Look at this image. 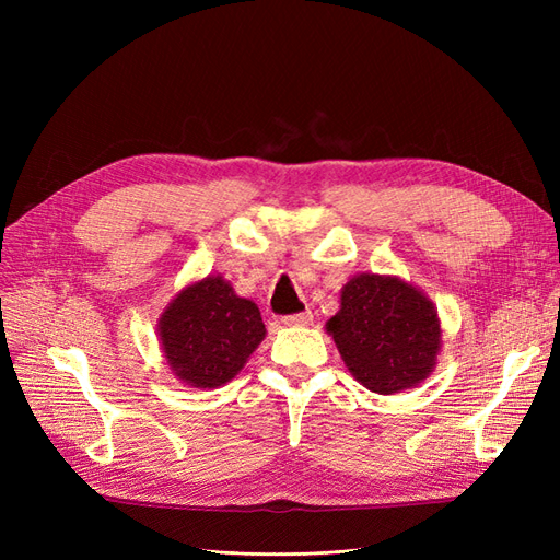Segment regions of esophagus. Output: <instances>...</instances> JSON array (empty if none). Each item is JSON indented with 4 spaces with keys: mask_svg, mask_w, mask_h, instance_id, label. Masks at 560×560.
<instances>
[{
    "mask_svg": "<svg viewBox=\"0 0 560 560\" xmlns=\"http://www.w3.org/2000/svg\"><path fill=\"white\" fill-rule=\"evenodd\" d=\"M313 322V313L311 311H301V313H292L282 317V325L287 327H306Z\"/></svg>",
    "mask_w": 560,
    "mask_h": 560,
    "instance_id": "1",
    "label": "esophagus"
}]
</instances>
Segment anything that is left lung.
<instances>
[{
	"label": "left lung",
	"mask_w": 560,
	"mask_h": 560,
	"mask_svg": "<svg viewBox=\"0 0 560 560\" xmlns=\"http://www.w3.org/2000/svg\"><path fill=\"white\" fill-rule=\"evenodd\" d=\"M338 352L371 393L393 395L428 378L442 346L432 301L399 278L358 276L329 322Z\"/></svg>",
	"instance_id": "obj_1"
}]
</instances>
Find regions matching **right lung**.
Segmentation results:
<instances>
[{
	"mask_svg": "<svg viewBox=\"0 0 560 560\" xmlns=\"http://www.w3.org/2000/svg\"><path fill=\"white\" fill-rule=\"evenodd\" d=\"M161 343L175 374L194 387L231 381L261 343L259 308L241 299L222 278L196 282L161 317Z\"/></svg>",
	"mask_w": 560,
	"mask_h": 560,
	"instance_id": "add662e5",
	"label": "right lung"
}]
</instances>
